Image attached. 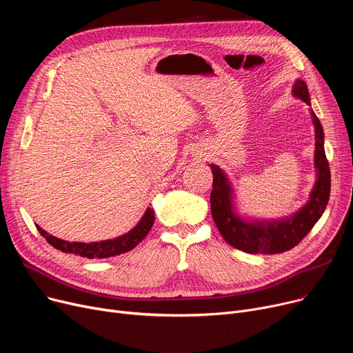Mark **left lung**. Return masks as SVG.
I'll list each match as a JSON object with an SVG mask.
<instances>
[{"mask_svg": "<svg viewBox=\"0 0 353 353\" xmlns=\"http://www.w3.org/2000/svg\"><path fill=\"white\" fill-rule=\"evenodd\" d=\"M293 96L310 105L307 85L303 80H296ZM314 125V169L316 181L306 205L289 217L279 220H249L234 212L232 184L219 165L209 164L213 173V190L210 194L212 216L226 242L246 253L274 254L290 250L316 225L323 214L330 194V170L325 154L323 128L310 110Z\"/></svg>", "mask_w": 353, "mask_h": 353, "instance_id": "8db88e82", "label": "left lung"}]
</instances>
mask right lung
<instances>
[{"label":"right lung","mask_w":353,"mask_h":353,"mask_svg":"<svg viewBox=\"0 0 353 353\" xmlns=\"http://www.w3.org/2000/svg\"><path fill=\"white\" fill-rule=\"evenodd\" d=\"M154 223V212L153 209L148 208L141 217L139 223L130 230L128 233L119 236L113 240H103V242H94V243H80V242H65V240L57 239L51 234H48L46 230H43L40 226H37V230L41 233L43 237H46L47 242L64 253H72L87 259H105L111 256H117L121 253H125L128 250L134 249L141 240L152 230Z\"/></svg>","instance_id":"add662e5"}]
</instances>
